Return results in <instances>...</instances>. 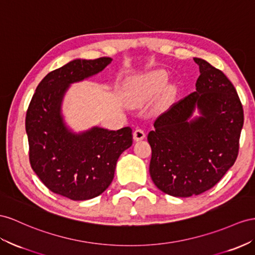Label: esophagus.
Segmentation results:
<instances>
[{
  "label": "esophagus",
  "mask_w": 255,
  "mask_h": 255,
  "mask_svg": "<svg viewBox=\"0 0 255 255\" xmlns=\"http://www.w3.org/2000/svg\"><path fill=\"white\" fill-rule=\"evenodd\" d=\"M145 138V132L144 130L141 129V128H136L134 131H133V139L135 141H140L142 139Z\"/></svg>",
  "instance_id": "34e87169"
}]
</instances>
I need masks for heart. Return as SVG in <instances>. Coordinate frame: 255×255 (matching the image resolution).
<instances>
[{"mask_svg": "<svg viewBox=\"0 0 255 255\" xmlns=\"http://www.w3.org/2000/svg\"><path fill=\"white\" fill-rule=\"evenodd\" d=\"M167 74L165 71H153L135 80L129 88V100L138 104L147 100L165 86Z\"/></svg>", "mask_w": 255, "mask_h": 255, "instance_id": "b5f03b06", "label": "heart"}]
</instances>
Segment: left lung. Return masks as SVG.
Returning a JSON list of instances; mask_svg holds the SVG:
<instances>
[{
  "mask_svg": "<svg viewBox=\"0 0 255 255\" xmlns=\"http://www.w3.org/2000/svg\"><path fill=\"white\" fill-rule=\"evenodd\" d=\"M200 75L196 91L174 102L154 123L149 174L155 185L174 197L210 190L239 152L244 109L232 82L221 70L194 58ZM197 106L202 116L188 119Z\"/></svg>",
  "mask_w": 255,
  "mask_h": 255,
  "instance_id": "8db88e82",
  "label": "left lung"
}]
</instances>
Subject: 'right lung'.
I'll return each instance as SVG.
<instances>
[{"label": "right lung", "mask_w": 255, "mask_h": 255, "mask_svg": "<svg viewBox=\"0 0 255 255\" xmlns=\"http://www.w3.org/2000/svg\"><path fill=\"white\" fill-rule=\"evenodd\" d=\"M109 57L76 59L49 72L35 89L25 115L29 160L49 191L72 200H87L112 183L117 159L132 144V130L94 127L76 134L64 125L61 101L70 84L97 74Z\"/></svg>", "instance_id": "obj_1"}]
</instances>
